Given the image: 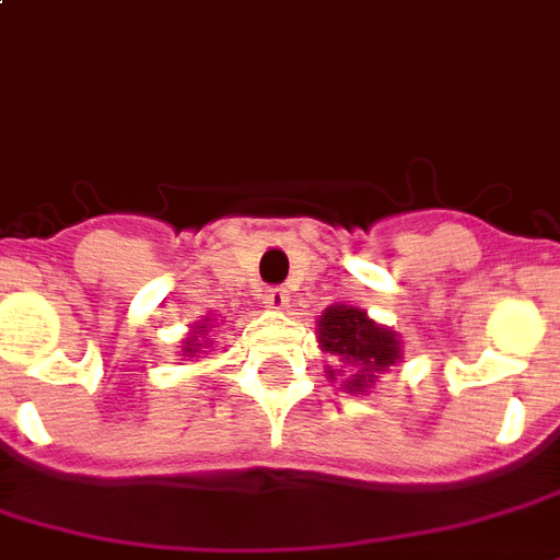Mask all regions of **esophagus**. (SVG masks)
Wrapping results in <instances>:
<instances>
[{
	"instance_id": "34e87169",
	"label": "esophagus",
	"mask_w": 560,
	"mask_h": 560,
	"mask_svg": "<svg viewBox=\"0 0 560 560\" xmlns=\"http://www.w3.org/2000/svg\"><path fill=\"white\" fill-rule=\"evenodd\" d=\"M260 300H264L267 308H284V305H288V291H284V288H267Z\"/></svg>"
}]
</instances>
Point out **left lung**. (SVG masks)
Segmentation results:
<instances>
[{
    "label": "left lung",
    "instance_id": "8db88e82",
    "mask_svg": "<svg viewBox=\"0 0 560 560\" xmlns=\"http://www.w3.org/2000/svg\"><path fill=\"white\" fill-rule=\"evenodd\" d=\"M317 341L323 353H332L350 364V376L343 380V388L353 395L368 392L376 383V374L392 368L404 355L400 338L353 305H329L317 320ZM326 374L335 380L332 368Z\"/></svg>",
    "mask_w": 560,
    "mask_h": 560
}]
</instances>
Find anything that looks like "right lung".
<instances>
[{
    "label": "right lung",
    "instance_id": "add662e5",
    "mask_svg": "<svg viewBox=\"0 0 560 560\" xmlns=\"http://www.w3.org/2000/svg\"><path fill=\"white\" fill-rule=\"evenodd\" d=\"M207 326H210V323H198V326H196V332H192V335H189V338H186V341H184V355H196L198 353V350H201V343H198V338H201V335H205L207 332Z\"/></svg>",
    "mask_w": 560,
    "mask_h": 560
}]
</instances>
